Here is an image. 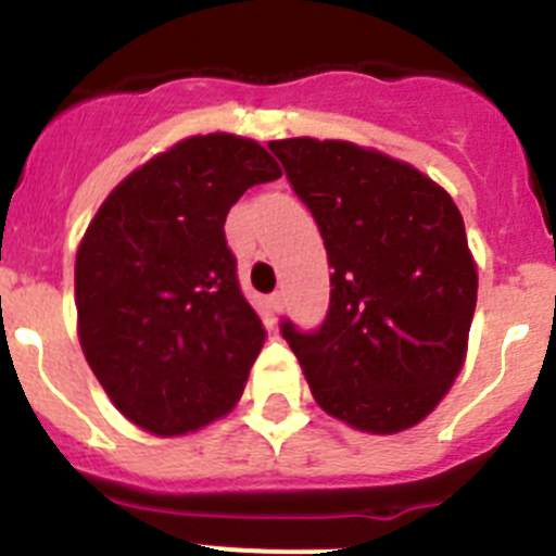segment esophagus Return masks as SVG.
Wrapping results in <instances>:
<instances>
[{"mask_svg": "<svg viewBox=\"0 0 556 556\" xmlns=\"http://www.w3.org/2000/svg\"><path fill=\"white\" fill-rule=\"evenodd\" d=\"M268 307H271L274 313H282L285 296H282V293H279V290H277V293H271V296H268Z\"/></svg>", "mask_w": 556, "mask_h": 556, "instance_id": "esophagus-1", "label": "esophagus"}]
</instances>
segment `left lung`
<instances>
[{
    "mask_svg": "<svg viewBox=\"0 0 556 556\" xmlns=\"http://www.w3.org/2000/svg\"><path fill=\"white\" fill-rule=\"evenodd\" d=\"M268 149L332 266L321 327L279 324L315 402L363 432L415 427L457 379L477 307L457 204L418 168L349 141L288 138Z\"/></svg>",
    "mask_w": 556,
    "mask_h": 556,
    "instance_id": "obj_1",
    "label": "left lung"
}]
</instances>
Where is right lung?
I'll list each match as a JSON object with an SVG mask.
<instances>
[{"instance_id":"obj_1","label":"right lung","mask_w":556,"mask_h":556,"mask_svg":"<svg viewBox=\"0 0 556 556\" xmlns=\"http://www.w3.org/2000/svg\"><path fill=\"white\" fill-rule=\"evenodd\" d=\"M277 177L260 143L197 135L113 188L85 232L79 343L110 402L147 432H191L241 399L266 329L224 222L252 185Z\"/></svg>"}]
</instances>
